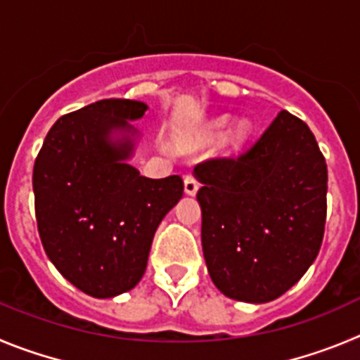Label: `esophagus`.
I'll list each match as a JSON object with an SVG mask.
<instances>
[{"label":"esophagus","instance_id":"obj_1","mask_svg":"<svg viewBox=\"0 0 360 360\" xmlns=\"http://www.w3.org/2000/svg\"><path fill=\"white\" fill-rule=\"evenodd\" d=\"M197 190H199V183L195 181V177L188 174V176L184 177V193H186V195H195Z\"/></svg>","mask_w":360,"mask_h":360}]
</instances>
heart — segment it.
I'll return each mask as SVG.
<instances>
[{
    "label": "heart",
    "mask_w": 360,
    "mask_h": 360,
    "mask_svg": "<svg viewBox=\"0 0 360 360\" xmlns=\"http://www.w3.org/2000/svg\"><path fill=\"white\" fill-rule=\"evenodd\" d=\"M229 122H231V120H229V116H219V118L208 122V124L204 125V127L197 132L195 138L192 140V145H210V143H215V141H219L220 138L226 134V131H228ZM248 131H249V127L245 122L238 124V127H236L235 132H233V140H236V141L244 140L245 136H248ZM183 145H188V143L186 141H183Z\"/></svg>",
    "instance_id": "b5f03b06"
}]
</instances>
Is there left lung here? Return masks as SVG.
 <instances>
[{
  "instance_id": "left-lung-1",
  "label": "left lung",
  "mask_w": 360,
  "mask_h": 360,
  "mask_svg": "<svg viewBox=\"0 0 360 360\" xmlns=\"http://www.w3.org/2000/svg\"><path fill=\"white\" fill-rule=\"evenodd\" d=\"M200 240L224 296L267 303L316 260L326 220V163L305 122L280 111L260 140L233 160L197 165Z\"/></svg>"
}]
</instances>
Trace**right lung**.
Returning <instances> with one entry per match:
<instances>
[{"label":"right lung","instance_id":"right-lung-1","mask_svg":"<svg viewBox=\"0 0 360 360\" xmlns=\"http://www.w3.org/2000/svg\"><path fill=\"white\" fill-rule=\"evenodd\" d=\"M148 105L109 98L63 116L34 165L35 219L51 264L77 289L115 297L147 269L158 226L183 197V179H150L129 161Z\"/></svg>","mask_w":360,"mask_h":360}]
</instances>
